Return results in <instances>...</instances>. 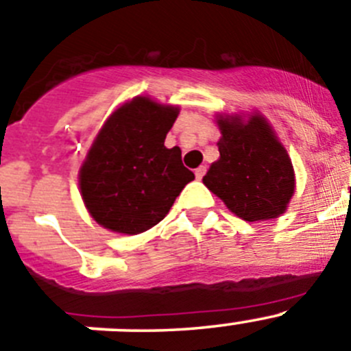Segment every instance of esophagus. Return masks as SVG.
Wrapping results in <instances>:
<instances>
[{"label": "esophagus", "instance_id": "esophagus-1", "mask_svg": "<svg viewBox=\"0 0 351 351\" xmlns=\"http://www.w3.org/2000/svg\"><path fill=\"white\" fill-rule=\"evenodd\" d=\"M204 175H206V166H199V168L195 169V178L201 180Z\"/></svg>", "mask_w": 351, "mask_h": 351}]
</instances>
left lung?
I'll return each instance as SVG.
<instances>
[{
  "mask_svg": "<svg viewBox=\"0 0 351 351\" xmlns=\"http://www.w3.org/2000/svg\"><path fill=\"white\" fill-rule=\"evenodd\" d=\"M220 159L202 178L204 185L245 221L277 218L294 194V171L282 143L265 117L218 121Z\"/></svg>",
  "mask_w": 351,
  "mask_h": 351,
  "instance_id": "left-lung-1",
  "label": "left lung"
}]
</instances>
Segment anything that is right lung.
<instances>
[{"instance_id":"add662e5","label":"right lung","mask_w":351,"mask_h":351,"mask_svg":"<svg viewBox=\"0 0 351 351\" xmlns=\"http://www.w3.org/2000/svg\"><path fill=\"white\" fill-rule=\"evenodd\" d=\"M178 109L136 97L101 128L80 173L83 201L95 221L135 235L159 223L194 173L165 140Z\"/></svg>"}]
</instances>
